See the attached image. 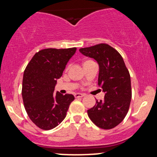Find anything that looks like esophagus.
I'll return each mask as SVG.
<instances>
[{
    "instance_id": "34e87169",
    "label": "esophagus",
    "mask_w": 157,
    "mask_h": 157,
    "mask_svg": "<svg viewBox=\"0 0 157 157\" xmlns=\"http://www.w3.org/2000/svg\"><path fill=\"white\" fill-rule=\"evenodd\" d=\"M85 95L83 94H80V93H77V94H75V98H80V97H84Z\"/></svg>"
}]
</instances>
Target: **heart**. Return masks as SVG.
I'll use <instances>...</instances> for the list:
<instances>
[{"label": "heart", "instance_id": "b5f03b06", "mask_svg": "<svg viewBox=\"0 0 157 157\" xmlns=\"http://www.w3.org/2000/svg\"><path fill=\"white\" fill-rule=\"evenodd\" d=\"M94 63V61H92V60H86L83 62V66H86V65L89 64V63Z\"/></svg>", "mask_w": 157, "mask_h": 157}]
</instances>
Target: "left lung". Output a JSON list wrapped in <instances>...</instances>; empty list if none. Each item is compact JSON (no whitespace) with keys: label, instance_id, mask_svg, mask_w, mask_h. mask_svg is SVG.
Masks as SVG:
<instances>
[{"label":"left lung","instance_id":"obj_1","mask_svg":"<svg viewBox=\"0 0 157 157\" xmlns=\"http://www.w3.org/2000/svg\"><path fill=\"white\" fill-rule=\"evenodd\" d=\"M80 52L97 61L98 85L105 92L103 100H97L88 115L97 127L113 128L124 120L130 106L132 92L128 70L121 55L107 44L81 48Z\"/></svg>","mask_w":157,"mask_h":157}]
</instances>
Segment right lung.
<instances>
[{
	"instance_id": "add662e5",
	"label": "right lung",
	"mask_w": 157,
	"mask_h": 157,
	"mask_svg": "<svg viewBox=\"0 0 157 157\" xmlns=\"http://www.w3.org/2000/svg\"><path fill=\"white\" fill-rule=\"evenodd\" d=\"M76 50L75 47L42 49L35 53L25 68L23 105L30 120L43 130H51L58 125L75 100L72 94L55 93V87Z\"/></svg>"
}]
</instances>
